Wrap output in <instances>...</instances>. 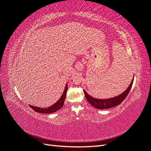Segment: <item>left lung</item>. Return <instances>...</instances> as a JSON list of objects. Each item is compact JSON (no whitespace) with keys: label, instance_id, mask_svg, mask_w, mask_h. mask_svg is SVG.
<instances>
[{"label":"left lung","instance_id":"1","mask_svg":"<svg viewBox=\"0 0 151 151\" xmlns=\"http://www.w3.org/2000/svg\"><path fill=\"white\" fill-rule=\"evenodd\" d=\"M134 79V76L133 77V79L132 80L130 86L128 87V88L123 93L117 96L108 99H96L91 96L89 94L86 92L85 90H84L85 96L88 102L95 108L103 109L115 107L116 106H118V104H120L127 97V96L129 94L131 89L132 84H133Z\"/></svg>","mask_w":151,"mask_h":151}]
</instances>
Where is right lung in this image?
<instances>
[{
  "label": "right lung",
  "instance_id": "right-lung-1",
  "mask_svg": "<svg viewBox=\"0 0 151 151\" xmlns=\"http://www.w3.org/2000/svg\"><path fill=\"white\" fill-rule=\"evenodd\" d=\"M67 88H68L67 84H66L65 88L64 89V91H63V94H62V96L55 103L53 104V105H52V106H50L48 108H42L40 107H37V106H32V105H30V104L29 105V106L35 111L41 113H52L55 112V111H58V109H60L63 106V103H64V101H65V99L66 98Z\"/></svg>",
  "mask_w": 151,
  "mask_h": 151
}]
</instances>
